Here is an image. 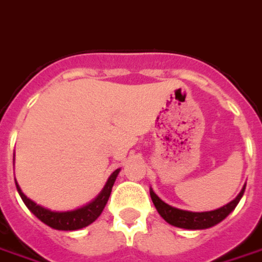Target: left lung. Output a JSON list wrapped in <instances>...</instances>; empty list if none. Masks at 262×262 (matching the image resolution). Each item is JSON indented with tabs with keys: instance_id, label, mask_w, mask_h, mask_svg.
Returning a JSON list of instances; mask_svg holds the SVG:
<instances>
[{
	"instance_id": "8db88e82",
	"label": "left lung",
	"mask_w": 262,
	"mask_h": 262,
	"mask_svg": "<svg viewBox=\"0 0 262 262\" xmlns=\"http://www.w3.org/2000/svg\"><path fill=\"white\" fill-rule=\"evenodd\" d=\"M244 191H246V184H244V187L241 188L238 195L234 200L230 201L228 204L220 208L211 210V211H201V213L200 211L180 210V208L170 206L167 203H164L153 191L151 187H150V197H151V201H153V204H155L159 214L171 226L179 227V228H186V230H206V228L214 227L215 224H219V223L224 220L227 215L237 207V204L241 200Z\"/></svg>"
}]
</instances>
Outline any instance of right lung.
Listing matches in <instances>:
<instances>
[{
  "label": "right lung",
  "instance_id": "obj_1",
  "mask_svg": "<svg viewBox=\"0 0 262 262\" xmlns=\"http://www.w3.org/2000/svg\"><path fill=\"white\" fill-rule=\"evenodd\" d=\"M14 160H15V153H14ZM119 171H120V169L115 170L112 174L109 176L105 187L102 188V191L92 201H89L88 204L82 206V207L75 208V210H68V211H54V210H49L47 207H42V206L36 204L35 201H32L24 194L16 180L15 184L16 190H18L21 199L25 203V206L29 208V211L34 214L36 219H39L43 224H47V226H49L51 228H55V230L75 231V230H80L83 227L92 224L93 221L102 214L106 203L109 200V195L112 193V187L115 184L116 177H118Z\"/></svg>",
  "mask_w": 262,
  "mask_h": 262
}]
</instances>
